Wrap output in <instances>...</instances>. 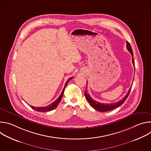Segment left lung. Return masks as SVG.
<instances>
[{"mask_svg":"<svg viewBox=\"0 0 151 151\" xmlns=\"http://www.w3.org/2000/svg\"><path fill=\"white\" fill-rule=\"evenodd\" d=\"M127 48L128 50V51L130 52V54H132V62H133V65L134 66V61L133 60V51H132V47L130 46V44H129V42L128 41H127ZM134 68H135V66H134ZM131 89H132V87L129 89V91L128 92V93L125 95V96L121 100L116 102V103H99L97 101H95L94 99H93L90 96V95L87 93V90H85V98L86 99H87L88 100V101L90 103V105L91 107H93V108L98 111H100V112H107V111H110L112 109H114L115 108H116V107H119V106H121L122 104H123L124 103V101L126 100L127 98L128 97L129 94H130V91H131Z\"/></svg>","mask_w":151,"mask_h":151,"instance_id":"1","label":"left lung"}]
</instances>
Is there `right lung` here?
<instances>
[{"label": "right lung", "mask_w": 151, "mask_h": 151, "mask_svg": "<svg viewBox=\"0 0 151 151\" xmlns=\"http://www.w3.org/2000/svg\"><path fill=\"white\" fill-rule=\"evenodd\" d=\"M72 78H73L72 77V78H70L68 80V81H67L66 83H65V85H64V88H63V91H62V92H61L60 96L58 97V98L55 101H54L53 103H52L50 104V105H48V106H45V107H34V106H30H30L32 107V108L33 109H34V110H35V111H36L42 112H49V111H52V110L55 109L56 107H57V106H58V104L60 102V101H61V99H62V97H63V93H64V89L66 88V85H67L70 79H72Z\"/></svg>", "instance_id": "obj_1"}]
</instances>
